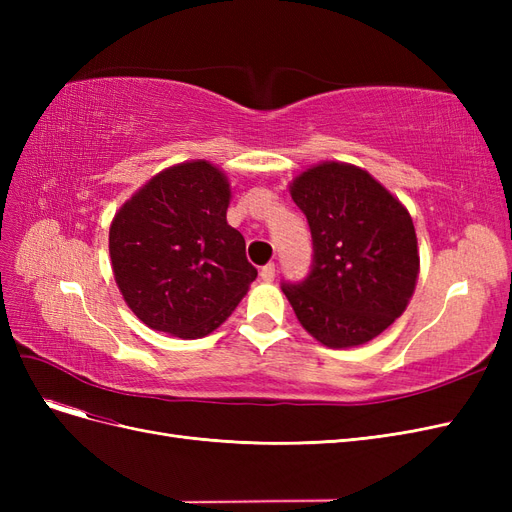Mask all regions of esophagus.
<instances>
[{"instance_id":"esophagus-1","label":"esophagus","mask_w":512,"mask_h":512,"mask_svg":"<svg viewBox=\"0 0 512 512\" xmlns=\"http://www.w3.org/2000/svg\"><path fill=\"white\" fill-rule=\"evenodd\" d=\"M275 273H277L275 265H273V262H269V265H265V267L260 269V280L262 282H273L275 280Z\"/></svg>"}]
</instances>
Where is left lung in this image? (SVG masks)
I'll return each mask as SVG.
<instances>
[{"mask_svg": "<svg viewBox=\"0 0 512 512\" xmlns=\"http://www.w3.org/2000/svg\"><path fill=\"white\" fill-rule=\"evenodd\" d=\"M314 239L307 280L282 290L327 348L363 346L406 312L421 258L408 209L361 166L320 162L290 181Z\"/></svg>", "mask_w": 512, "mask_h": 512, "instance_id": "1", "label": "left lung"}]
</instances>
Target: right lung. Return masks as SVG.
Returning <instances> with one entry per match:
<instances>
[{
	"instance_id": "add662e5",
	"label": "right lung",
	"mask_w": 512,
	"mask_h": 512,
	"mask_svg": "<svg viewBox=\"0 0 512 512\" xmlns=\"http://www.w3.org/2000/svg\"><path fill=\"white\" fill-rule=\"evenodd\" d=\"M230 183L209 160L168 166L119 207L108 230L117 288L149 329L181 339L213 333L258 271L226 222Z\"/></svg>"
}]
</instances>
